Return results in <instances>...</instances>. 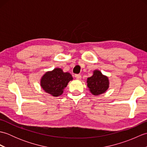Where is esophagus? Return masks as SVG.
Instances as JSON below:
<instances>
[{"mask_svg": "<svg viewBox=\"0 0 147 147\" xmlns=\"http://www.w3.org/2000/svg\"><path fill=\"white\" fill-rule=\"evenodd\" d=\"M75 78L78 80H80L81 78H82V76H81V74H75Z\"/></svg>", "mask_w": 147, "mask_h": 147, "instance_id": "obj_1", "label": "esophagus"}]
</instances>
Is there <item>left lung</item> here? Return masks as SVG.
<instances>
[{
  "label": "left lung",
  "mask_w": 147,
  "mask_h": 147,
  "mask_svg": "<svg viewBox=\"0 0 147 147\" xmlns=\"http://www.w3.org/2000/svg\"><path fill=\"white\" fill-rule=\"evenodd\" d=\"M87 86L93 95H98L107 91L109 86L108 78L100 71L95 70L93 74L87 79Z\"/></svg>",
  "instance_id": "obj_1"
}]
</instances>
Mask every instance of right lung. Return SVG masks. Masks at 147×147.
I'll return each mask as SVG.
<instances>
[{
    "label": "right lung",
    "mask_w": 147,
    "mask_h": 147,
    "mask_svg": "<svg viewBox=\"0 0 147 147\" xmlns=\"http://www.w3.org/2000/svg\"><path fill=\"white\" fill-rule=\"evenodd\" d=\"M69 73H64L61 68H55L48 71L40 80V85L43 90L54 96H60L68 83L73 80Z\"/></svg>",
    "instance_id": "add662e5"
}]
</instances>
